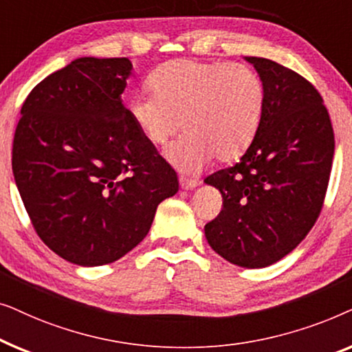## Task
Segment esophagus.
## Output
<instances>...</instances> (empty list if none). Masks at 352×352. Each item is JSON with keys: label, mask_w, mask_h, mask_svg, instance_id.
I'll return each mask as SVG.
<instances>
[{"label": "esophagus", "mask_w": 352, "mask_h": 352, "mask_svg": "<svg viewBox=\"0 0 352 352\" xmlns=\"http://www.w3.org/2000/svg\"><path fill=\"white\" fill-rule=\"evenodd\" d=\"M179 184H181V187L182 189H195L197 186L200 184L199 181L197 179H189V177H184V176H179Z\"/></svg>", "instance_id": "esophagus-1"}]
</instances>
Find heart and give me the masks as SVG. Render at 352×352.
<instances>
[{
    "label": "heart",
    "instance_id": "1",
    "mask_svg": "<svg viewBox=\"0 0 352 352\" xmlns=\"http://www.w3.org/2000/svg\"><path fill=\"white\" fill-rule=\"evenodd\" d=\"M152 96H136L128 112L153 146L186 134L168 157L182 171L197 173L211 158L229 162L248 151L266 110V88L243 64L175 59L147 76Z\"/></svg>",
    "mask_w": 352,
    "mask_h": 352
}]
</instances>
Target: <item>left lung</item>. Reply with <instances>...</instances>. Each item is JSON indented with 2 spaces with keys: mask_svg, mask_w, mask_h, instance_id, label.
I'll return each instance as SVG.
<instances>
[{
  "mask_svg": "<svg viewBox=\"0 0 352 352\" xmlns=\"http://www.w3.org/2000/svg\"><path fill=\"white\" fill-rule=\"evenodd\" d=\"M245 60L261 76L266 110L240 162L205 179L223 195L205 237L229 263L256 269L287 256L316 224L335 136L322 96L309 81L264 57Z\"/></svg>",
  "mask_w": 352,
  "mask_h": 352,
  "instance_id": "left-lung-1",
  "label": "left lung"
}]
</instances>
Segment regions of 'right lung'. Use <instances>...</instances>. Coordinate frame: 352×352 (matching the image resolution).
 Here are the masks:
<instances>
[{
    "label": "right lung",
    "mask_w": 352,
    "mask_h": 352,
    "mask_svg": "<svg viewBox=\"0 0 352 352\" xmlns=\"http://www.w3.org/2000/svg\"><path fill=\"white\" fill-rule=\"evenodd\" d=\"M131 70L126 57L75 59L30 91L14 134V179L33 228L78 266L131 252L179 189L123 105Z\"/></svg>",
    "instance_id": "right-lung-1"
}]
</instances>
